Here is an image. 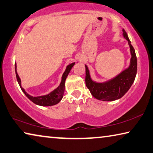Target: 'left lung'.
Listing matches in <instances>:
<instances>
[{"label": "left lung", "instance_id": "1", "mask_svg": "<svg viewBox=\"0 0 153 153\" xmlns=\"http://www.w3.org/2000/svg\"><path fill=\"white\" fill-rule=\"evenodd\" d=\"M123 35L128 42L130 48L131 59L129 66L124 71L110 80L97 82L92 79L91 74L87 65L86 67V85L92 95L98 100L103 101H112L119 99L129 91L134 82L137 74V58L135 50L127 33L123 29Z\"/></svg>", "mask_w": 153, "mask_h": 153}]
</instances>
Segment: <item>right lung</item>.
I'll use <instances>...</instances> for the list:
<instances>
[{
    "label": "right lung",
    "mask_w": 153,
    "mask_h": 153,
    "mask_svg": "<svg viewBox=\"0 0 153 153\" xmlns=\"http://www.w3.org/2000/svg\"><path fill=\"white\" fill-rule=\"evenodd\" d=\"M75 65V62H73V63L69 64L67 65L66 69H65V71L63 73L62 76V79L61 82L59 84V86L57 87L56 88L54 89V91L50 92V93L48 94H45V95H42V96H38V97H33L31 96L30 94H29L26 92L25 90H24L21 85V79L19 77L18 72H17V65L16 63L15 64V69H16V77L17 80L19 84V85L20 86V88L22 89L23 93L25 94V95L27 97L30 99V100L35 103L36 105H41V106H52L56 104L59 103L61 99L63 97V94L65 92V80H66L67 77L69 75V72L71 71L72 67H74Z\"/></svg>",
    "instance_id": "add662e5"
}]
</instances>
